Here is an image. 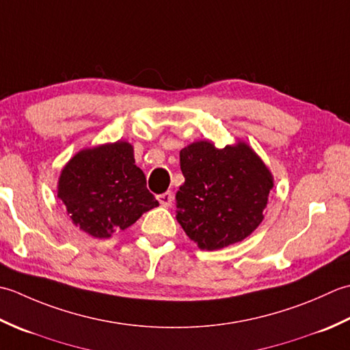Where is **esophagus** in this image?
Masks as SVG:
<instances>
[{"label":"esophagus","instance_id":"obj_1","mask_svg":"<svg viewBox=\"0 0 350 350\" xmlns=\"http://www.w3.org/2000/svg\"><path fill=\"white\" fill-rule=\"evenodd\" d=\"M157 199H159L161 206H170L174 204V193L172 191H166V193L157 196Z\"/></svg>","mask_w":350,"mask_h":350}]
</instances>
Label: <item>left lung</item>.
I'll return each instance as SVG.
<instances>
[{
	"label": "left lung",
	"instance_id": "1",
	"mask_svg": "<svg viewBox=\"0 0 350 350\" xmlns=\"http://www.w3.org/2000/svg\"><path fill=\"white\" fill-rule=\"evenodd\" d=\"M180 163L185 181L175 196L176 220L199 249L239 243L258 228L275 183L246 142H193L180 151Z\"/></svg>",
	"mask_w": 350,
	"mask_h": 350
}]
</instances>
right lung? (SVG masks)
Listing matches in <instances>:
<instances>
[{"label":"right lung","instance_id":"1","mask_svg":"<svg viewBox=\"0 0 350 350\" xmlns=\"http://www.w3.org/2000/svg\"><path fill=\"white\" fill-rule=\"evenodd\" d=\"M57 198L72 224L95 239L126 230L159 205L125 140L78 151L62 169Z\"/></svg>","mask_w":350,"mask_h":350}]
</instances>
